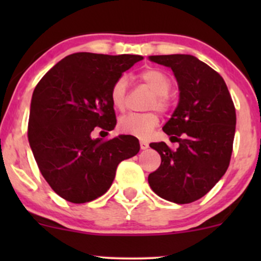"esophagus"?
Masks as SVG:
<instances>
[{
	"instance_id": "esophagus-1",
	"label": "esophagus",
	"mask_w": 261,
	"mask_h": 261,
	"mask_svg": "<svg viewBox=\"0 0 261 261\" xmlns=\"http://www.w3.org/2000/svg\"><path fill=\"white\" fill-rule=\"evenodd\" d=\"M140 147H141V149H147V148L149 147V145H148L147 141L141 140V141H140Z\"/></svg>"
}]
</instances>
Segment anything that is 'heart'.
<instances>
[{
	"label": "heart",
	"mask_w": 261,
	"mask_h": 261,
	"mask_svg": "<svg viewBox=\"0 0 261 261\" xmlns=\"http://www.w3.org/2000/svg\"><path fill=\"white\" fill-rule=\"evenodd\" d=\"M140 80L153 91V95L149 99L147 108L167 112L170 107L169 91L172 87L170 79L160 68H147L139 74ZM110 100L116 110H124L127 100V81L120 77L113 83L110 89ZM160 118L154 112L131 113L119 119L118 128L125 135L146 139L157 127Z\"/></svg>",
	"instance_id": "heart-1"
}]
</instances>
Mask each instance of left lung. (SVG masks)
Listing matches in <instances>:
<instances>
[{
    "instance_id": "8db88e82",
    "label": "left lung",
    "mask_w": 261,
    "mask_h": 261,
    "mask_svg": "<svg viewBox=\"0 0 261 261\" xmlns=\"http://www.w3.org/2000/svg\"><path fill=\"white\" fill-rule=\"evenodd\" d=\"M168 66L180 91L179 104L163 131L179 143L176 149L152 142L161 166L148 184L162 199L190 203L201 199L229 166L236 133V108L221 74L191 55H155Z\"/></svg>"
}]
</instances>
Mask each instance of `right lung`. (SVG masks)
<instances>
[{"mask_svg": "<svg viewBox=\"0 0 261 261\" xmlns=\"http://www.w3.org/2000/svg\"><path fill=\"white\" fill-rule=\"evenodd\" d=\"M141 60L76 53L50 68L35 87L29 145L45 180L66 201L85 203L106 194L119 163L139 153L136 137L92 139V133L115 127L110 89Z\"/></svg>", "mask_w": 261, "mask_h": 261, "instance_id": "obj_1", "label": "right lung"}]
</instances>
